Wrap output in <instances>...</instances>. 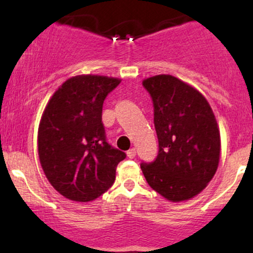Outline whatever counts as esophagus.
I'll return each instance as SVG.
<instances>
[{
    "label": "esophagus",
    "mask_w": 253,
    "mask_h": 253,
    "mask_svg": "<svg viewBox=\"0 0 253 253\" xmlns=\"http://www.w3.org/2000/svg\"><path fill=\"white\" fill-rule=\"evenodd\" d=\"M135 155H136L135 149H130L127 151V157H128V158H134Z\"/></svg>",
    "instance_id": "34e87169"
}]
</instances>
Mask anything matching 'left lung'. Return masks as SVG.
I'll return each instance as SVG.
<instances>
[{
	"mask_svg": "<svg viewBox=\"0 0 253 253\" xmlns=\"http://www.w3.org/2000/svg\"><path fill=\"white\" fill-rule=\"evenodd\" d=\"M143 85L153 101L159 151L155 162L141 164V171L168 201H188L217 170L221 140L215 115L199 90L175 76L156 75Z\"/></svg>",
	"mask_w": 253,
	"mask_h": 253,
	"instance_id": "left-lung-1",
	"label": "left lung"
}]
</instances>
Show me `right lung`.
<instances>
[{
    "instance_id": "right-lung-1",
    "label": "right lung",
    "mask_w": 253,
    "mask_h": 253,
    "mask_svg": "<svg viewBox=\"0 0 253 253\" xmlns=\"http://www.w3.org/2000/svg\"><path fill=\"white\" fill-rule=\"evenodd\" d=\"M120 78L78 75L52 95L38 128V155L46 178L60 195L90 202L115 181L126 158L106 141L102 107Z\"/></svg>"
}]
</instances>
